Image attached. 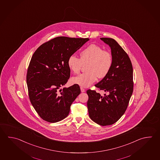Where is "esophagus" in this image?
I'll use <instances>...</instances> for the list:
<instances>
[{
	"label": "esophagus",
	"instance_id": "obj_1",
	"mask_svg": "<svg viewBox=\"0 0 160 160\" xmlns=\"http://www.w3.org/2000/svg\"><path fill=\"white\" fill-rule=\"evenodd\" d=\"M80 89H81V92H84L85 91V89L82 87L80 88Z\"/></svg>",
	"mask_w": 160,
	"mask_h": 160
}]
</instances>
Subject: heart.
Masks as SVG:
<instances>
[{
  "label": "heart",
  "mask_w": 160,
  "mask_h": 160,
  "mask_svg": "<svg viewBox=\"0 0 160 160\" xmlns=\"http://www.w3.org/2000/svg\"><path fill=\"white\" fill-rule=\"evenodd\" d=\"M87 72L73 77V83L82 87H88L98 78H103L108 74L112 64L111 53L96 44H91L80 52V58L72 55L68 58L67 65L74 73L80 72L82 65L86 63Z\"/></svg>",
  "instance_id": "heart-1"
}]
</instances>
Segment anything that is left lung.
<instances>
[{
	"label": "left lung",
	"mask_w": 160,
	"mask_h": 160,
	"mask_svg": "<svg viewBox=\"0 0 160 160\" xmlns=\"http://www.w3.org/2000/svg\"><path fill=\"white\" fill-rule=\"evenodd\" d=\"M111 48L112 64L109 72L95 87L108 92L102 96L95 91H87L89 117L101 126L115 123L126 112L133 88L132 65L126 51L115 39L101 38Z\"/></svg>",
	"instance_id": "1"
}]
</instances>
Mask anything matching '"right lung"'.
Segmentation results:
<instances>
[{
    "label": "right lung",
    "mask_w": 160,
    "mask_h": 160,
    "mask_svg": "<svg viewBox=\"0 0 160 160\" xmlns=\"http://www.w3.org/2000/svg\"><path fill=\"white\" fill-rule=\"evenodd\" d=\"M89 38L58 37L43 43L34 52L27 74L30 102L44 121L55 123L66 118L81 91L78 84L64 85L70 77L67 59Z\"/></svg>",
    "instance_id": "obj_1"
}]
</instances>
